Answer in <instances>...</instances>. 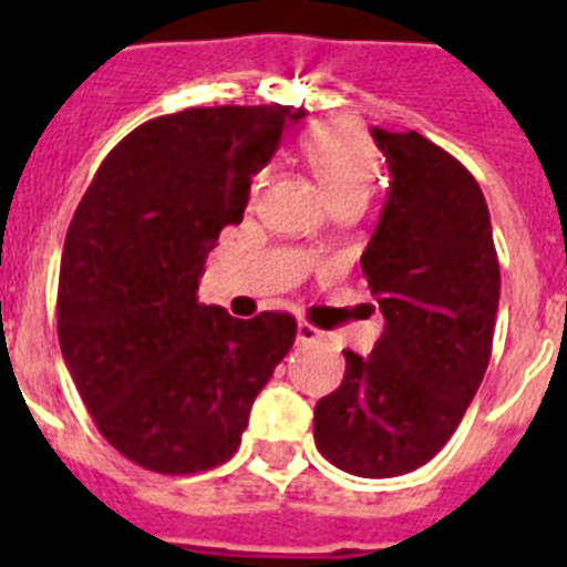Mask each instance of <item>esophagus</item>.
I'll use <instances>...</instances> for the list:
<instances>
[{
	"instance_id": "esophagus-1",
	"label": "esophagus",
	"mask_w": 567,
	"mask_h": 567,
	"mask_svg": "<svg viewBox=\"0 0 567 567\" xmlns=\"http://www.w3.org/2000/svg\"><path fill=\"white\" fill-rule=\"evenodd\" d=\"M323 338H327V334L320 332V329H315L312 323H307V320H300V323H298V343L300 346L323 343Z\"/></svg>"
}]
</instances>
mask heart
<instances>
[{"label": "heart", "mask_w": 567, "mask_h": 567, "mask_svg": "<svg viewBox=\"0 0 567 567\" xmlns=\"http://www.w3.org/2000/svg\"><path fill=\"white\" fill-rule=\"evenodd\" d=\"M303 155L332 207L343 202H365L372 195L380 158L369 135L358 124L343 122V118L318 124L303 135ZM260 184H264V175H255L249 187L252 202L258 198Z\"/></svg>", "instance_id": "obj_1"}]
</instances>
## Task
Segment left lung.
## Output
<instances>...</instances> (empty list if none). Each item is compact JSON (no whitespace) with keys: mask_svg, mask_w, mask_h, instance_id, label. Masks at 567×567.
Here are the masks:
<instances>
[{"mask_svg":"<svg viewBox=\"0 0 567 567\" xmlns=\"http://www.w3.org/2000/svg\"><path fill=\"white\" fill-rule=\"evenodd\" d=\"M392 187L360 267L385 327L346 349L343 383L315 405V445L358 477H400L449 443L491 360L499 260L474 175L425 135L372 130Z\"/></svg>","mask_w":567,"mask_h":567,"instance_id":"8db88e82","label":"left lung"}]
</instances>
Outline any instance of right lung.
<instances>
[{
  "label": "right lung",
  "mask_w": 567,
  "mask_h": 567,
  "mask_svg": "<svg viewBox=\"0 0 567 567\" xmlns=\"http://www.w3.org/2000/svg\"><path fill=\"white\" fill-rule=\"evenodd\" d=\"M307 110L189 107L124 135L64 238L59 343L93 423L155 474L227 463L287 358L289 312L238 320L198 303L204 260L240 224L252 175Z\"/></svg>",
  "instance_id": "1"
}]
</instances>
